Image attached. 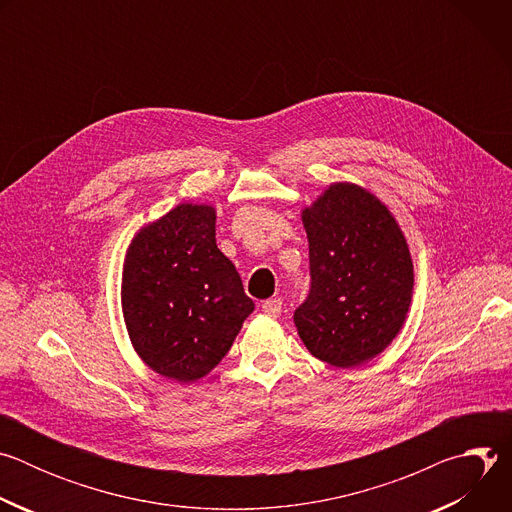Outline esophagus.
<instances>
[{"instance_id":"obj_1","label":"esophagus","mask_w":512,"mask_h":512,"mask_svg":"<svg viewBox=\"0 0 512 512\" xmlns=\"http://www.w3.org/2000/svg\"><path fill=\"white\" fill-rule=\"evenodd\" d=\"M261 310H263V314H267V316H271V318H277V316L281 314V300H279V298L265 300V302L261 304Z\"/></svg>"}]
</instances>
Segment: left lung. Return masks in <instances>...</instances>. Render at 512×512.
<instances>
[{
	"instance_id": "obj_1",
	"label": "left lung",
	"mask_w": 512,
	"mask_h": 512,
	"mask_svg": "<svg viewBox=\"0 0 512 512\" xmlns=\"http://www.w3.org/2000/svg\"><path fill=\"white\" fill-rule=\"evenodd\" d=\"M312 287L294 322L306 348L338 369L373 360L399 334L413 261L391 210L367 188L330 184L302 210Z\"/></svg>"
}]
</instances>
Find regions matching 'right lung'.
Wrapping results in <instances>:
<instances>
[{
    "label": "right lung",
    "instance_id": "right-lung-1",
    "mask_svg": "<svg viewBox=\"0 0 512 512\" xmlns=\"http://www.w3.org/2000/svg\"><path fill=\"white\" fill-rule=\"evenodd\" d=\"M121 308L135 352L166 379L194 383L225 358L255 304L216 247L214 206L178 204L135 233Z\"/></svg>",
    "mask_w": 512,
    "mask_h": 512
}]
</instances>
